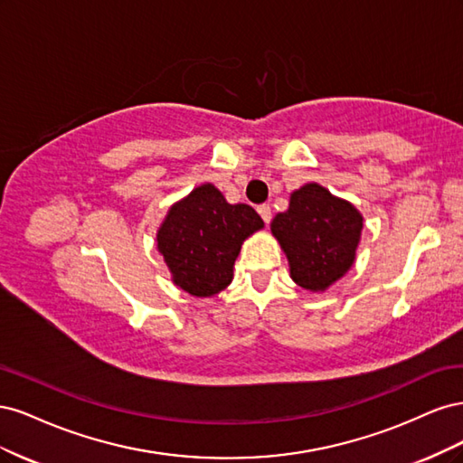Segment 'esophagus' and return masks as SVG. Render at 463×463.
Masks as SVG:
<instances>
[{
	"mask_svg": "<svg viewBox=\"0 0 463 463\" xmlns=\"http://www.w3.org/2000/svg\"><path fill=\"white\" fill-rule=\"evenodd\" d=\"M257 210H259L260 218L264 220V223H269V222L272 220V210H270V206H269V204H260Z\"/></svg>",
	"mask_w": 463,
	"mask_h": 463,
	"instance_id": "obj_1",
	"label": "esophagus"
}]
</instances>
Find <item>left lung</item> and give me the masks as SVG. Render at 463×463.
Instances as JSON below:
<instances>
[{
    "label": "left lung",
    "instance_id": "8db88e82",
    "mask_svg": "<svg viewBox=\"0 0 463 463\" xmlns=\"http://www.w3.org/2000/svg\"><path fill=\"white\" fill-rule=\"evenodd\" d=\"M270 230L288 257L293 282L325 291L352 269L363 216L352 203L307 184L291 193L289 208L276 214Z\"/></svg>",
    "mask_w": 463,
    "mask_h": 463
}]
</instances>
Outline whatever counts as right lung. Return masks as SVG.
Returning <instances> with one entry per match:
<instances>
[{
    "label": "right lung",
    "instance_id": "1",
    "mask_svg": "<svg viewBox=\"0 0 463 463\" xmlns=\"http://www.w3.org/2000/svg\"><path fill=\"white\" fill-rule=\"evenodd\" d=\"M262 228L253 206L230 204L204 184L167 210L156 243L175 286L194 298H213L232 284L243 241Z\"/></svg>",
    "mask_w": 463,
    "mask_h": 463
}]
</instances>
